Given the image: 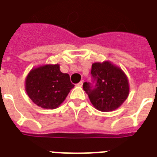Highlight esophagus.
Returning <instances> with one entry per match:
<instances>
[{
  "instance_id": "34e87169",
  "label": "esophagus",
  "mask_w": 157,
  "mask_h": 157,
  "mask_svg": "<svg viewBox=\"0 0 157 157\" xmlns=\"http://www.w3.org/2000/svg\"><path fill=\"white\" fill-rule=\"evenodd\" d=\"M77 86H80V87H81V86H83V81H80L78 84H77Z\"/></svg>"
}]
</instances>
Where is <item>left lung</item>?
<instances>
[{
    "label": "left lung",
    "instance_id": "left-lung-1",
    "mask_svg": "<svg viewBox=\"0 0 157 157\" xmlns=\"http://www.w3.org/2000/svg\"><path fill=\"white\" fill-rule=\"evenodd\" d=\"M92 85L83 84L84 90L88 94L91 103L101 112H111L117 109L129 95V81L124 71L111 63H94L92 64Z\"/></svg>",
    "mask_w": 157,
    "mask_h": 157
}]
</instances>
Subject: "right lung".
I'll return each instance as SVG.
<instances>
[{"label": "right lung", "mask_w": 157, "mask_h": 157, "mask_svg": "<svg viewBox=\"0 0 157 157\" xmlns=\"http://www.w3.org/2000/svg\"><path fill=\"white\" fill-rule=\"evenodd\" d=\"M74 86L68 74L61 72L59 64H46L32 69L25 81L28 97L45 109L59 107Z\"/></svg>", "instance_id": "obj_1"}]
</instances>
